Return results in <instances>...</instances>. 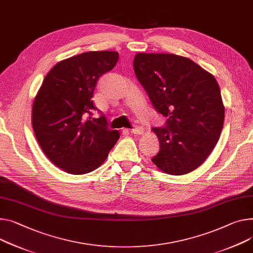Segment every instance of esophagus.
Here are the masks:
<instances>
[{"mask_svg": "<svg viewBox=\"0 0 253 253\" xmlns=\"http://www.w3.org/2000/svg\"><path fill=\"white\" fill-rule=\"evenodd\" d=\"M130 132L133 134H142L144 133V128L141 126H135L134 128L130 129Z\"/></svg>", "mask_w": 253, "mask_h": 253, "instance_id": "1", "label": "esophagus"}]
</instances>
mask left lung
<instances>
[{"label": "left lung", "instance_id": "8db88e82", "mask_svg": "<svg viewBox=\"0 0 253 253\" xmlns=\"http://www.w3.org/2000/svg\"><path fill=\"white\" fill-rule=\"evenodd\" d=\"M137 79L159 113L164 127H153L160 144L152 162L171 175L201 166L216 147L224 125L220 87L211 74L173 53H137Z\"/></svg>", "mask_w": 253, "mask_h": 253}]
</instances>
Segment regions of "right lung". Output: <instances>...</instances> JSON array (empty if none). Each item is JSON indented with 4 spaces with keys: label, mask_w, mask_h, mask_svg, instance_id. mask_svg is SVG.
Returning <instances> with one entry per match:
<instances>
[{
    "label": "right lung",
    "mask_w": 253,
    "mask_h": 253,
    "mask_svg": "<svg viewBox=\"0 0 253 253\" xmlns=\"http://www.w3.org/2000/svg\"><path fill=\"white\" fill-rule=\"evenodd\" d=\"M119 61L116 51H88L57 63L45 76L32 106V126L45 156L81 175L98 168L120 139L104 115L92 119L99 78Z\"/></svg>",
    "instance_id": "1"
}]
</instances>
